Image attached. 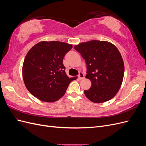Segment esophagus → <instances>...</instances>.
Instances as JSON below:
<instances>
[{
	"mask_svg": "<svg viewBox=\"0 0 146 146\" xmlns=\"http://www.w3.org/2000/svg\"><path fill=\"white\" fill-rule=\"evenodd\" d=\"M78 77L79 79H80V80H82V79L84 78L85 76H84V74H83V73L82 72H79Z\"/></svg>",
	"mask_w": 146,
	"mask_h": 146,
	"instance_id": "esophagus-1",
	"label": "esophagus"
}]
</instances>
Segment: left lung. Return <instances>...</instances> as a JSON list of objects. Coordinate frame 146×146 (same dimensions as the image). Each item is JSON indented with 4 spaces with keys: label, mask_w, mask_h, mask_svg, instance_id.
<instances>
[{
    "label": "left lung",
    "mask_w": 146,
    "mask_h": 146,
    "mask_svg": "<svg viewBox=\"0 0 146 146\" xmlns=\"http://www.w3.org/2000/svg\"><path fill=\"white\" fill-rule=\"evenodd\" d=\"M86 64V78L91 82L86 98L94 103L113 98L119 90L124 74V64L120 52L113 44L92 40L74 46Z\"/></svg>",
    "instance_id": "left-lung-1"
}]
</instances>
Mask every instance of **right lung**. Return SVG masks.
<instances>
[{
	"label": "right lung",
	"instance_id": "obj_1",
	"mask_svg": "<svg viewBox=\"0 0 146 146\" xmlns=\"http://www.w3.org/2000/svg\"><path fill=\"white\" fill-rule=\"evenodd\" d=\"M72 44L60 41H41L30 48L24 61L25 85L35 98L47 102L60 99L65 94L69 78L65 72L64 56Z\"/></svg>",
	"mask_w": 146,
	"mask_h": 146
}]
</instances>
